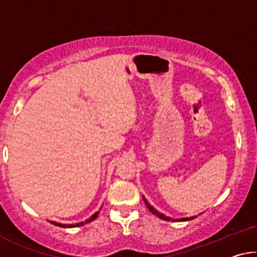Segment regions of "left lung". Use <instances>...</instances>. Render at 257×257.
<instances>
[{
    "label": "left lung",
    "instance_id": "left-lung-1",
    "mask_svg": "<svg viewBox=\"0 0 257 257\" xmlns=\"http://www.w3.org/2000/svg\"><path fill=\"white\" fill-rule=\"evenodd\" d=\"M143 199H144V202H145V204H146V206H147V208H149V210L153 213V214H155L156 216H159L160 219H162V220H165V221H171V217H169V216H165L164 214H162V213H160L158 210H156V208H154L153 206L151 205V204L146 201L145 199V197L143 196ZM195 217L196 216H190V217H182V219H178V220H172V221H188V220H193V219H195Z\"/></svg>",
    "mask_w": 257,
    "mask_h": 257
}]
</instances>
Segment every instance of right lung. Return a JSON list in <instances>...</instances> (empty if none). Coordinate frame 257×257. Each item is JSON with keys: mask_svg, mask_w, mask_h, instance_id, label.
Instances as JSON below:
<instances>
[{"mask_svg": "<svg viewBox=\"0 0 257 257\" xmlns=\"http://www.w3.org/2000/svg\"><path fill=\"white\" fill-rule=\"evenodd\" d=\"M98 213H99V211L95 212L94 214L89 217V219H87L86 221H82V222L77 223V224H62V223L55 222V221H51V223L54 224V225H58V227H61V228H75V227H79V225H84V224H86V223L92 222V221H94L95 219H96L97 215H98Z\"/></svg>", "mask_w": 257, "mask_h": 257, "instance_id": "right-lung-1", "label": "right lung"}]
</instances>
